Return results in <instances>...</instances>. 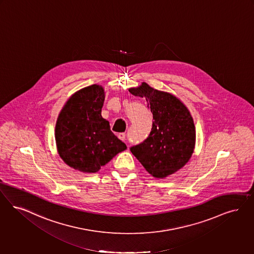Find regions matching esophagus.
<instances>
[{
	"instance_id": "34e87169",
	"label": "esophagus",
	"mask_w": 254,
	"mask_h": 254,
	"mask_svg": "<svg viewBox=\"0 0 254 254\" xmlns=\"http://www.w3.org/2000/svg\"><path fill=\"white\" fill-rule=\"evenodd\" d=\"M118 138L120 140H122V141H125L126 140V133H119L118 134Z\"/></svg>"
}]
</instances>
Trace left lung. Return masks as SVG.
I'll return each instance as SVG.
<instances>
[{
    "mask_svg": "<svg viewBox=\"0 0 254 254\" xmlns=\"http://www.w3.org/2000/svg\"><path fill=\"white\" fill-rule=\"evenodd\" d=\"M129 92L145 98L153 114L152 128L143 142L130 147L132 154L153 177L172 175L189 162L195 144V128L188 109L169 92L142 82Z\"/></svg>",
    "mask_w": 254,
    "mask_h": 254,
    "instance_id": "left-lung-1",
    "label": "left lung"
}]
</instances>
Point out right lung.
<instances>
[{"label":"right lung","mask_w":254,"mask_h":254,"mask_svg":"<svg viewBox=\"0 0 254 254\" xmlns=\"http://www.w3.org/2000/svg\"><path fill=\"white\" fill-rule=\"evenodd\" d=\"M105 92L91 85L73 93L62 108L56 124V142L64 163L75 170L96 173L127 145L102 117Z\"/></svg>","instance_id":"right-lung-1"}]
</instances>
